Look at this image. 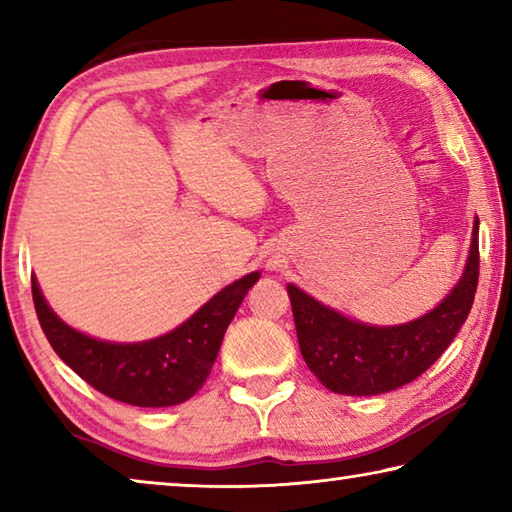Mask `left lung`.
Listing matches in <instances>:
<instances>
[{
  "label": "left lung",
  "mask_w": 512,
  "mask_h": 512,
  "mask_svg": "<svg viewBox=\"0 0 512 512\" xmlns=\"http://www.w3.org/2000/svg\"><path fill=\"white\" fill-rule=\"evenodd\" d=\"M479 284V221L461 282L427 316L397 327H372L320 305L289 284L302 359L320 384L341 395H379L411 384L433 366L470 314Z\"/></svg>",
  "instance_id": "1"
}]
</instances>
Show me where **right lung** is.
Masks as SVG:
<instances>
[{
  "label": "right lung",
  "instance_id": "1",
  "mask_svg": "<svg viewBox=\"0 0 512 512\" xmlns=\"http://www.w3.org/2000/svg\"><path fill=\"white\" fill-rule=\"evenodd\" d=\"M257 280L259 273H250L232 282L173 332L144 343L90 339L49 309L36 277L31 291L42 332L76 375L112 400L158 409L187 402L205 384L225 329Z\"/></svg>",
  "mask_w": 512,
  "mask_h": 512
}]
</instances>
